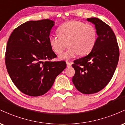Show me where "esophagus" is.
Wrapping results in <instances>:
<instances>
[{
	"label": "esophagus",
	"instance_id": "esophagus-1",
	"mask_svg": "<svg viewBox=\"0 0 125 125\" xmlns=\"http://www.w3.org/2000/svg\"><path fill=\"white\" fill-rule=\"evenodd\" d=\"M66 64H67V67H71L72 63H70L69 62H66Z\"/></svg>",
	"mask_w": 125,
	"mask_h": 125
}]
</instances>
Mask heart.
<instances>
[{
	"label": "heart",
	"mask_w": 125,
	"mask_h": 125,
	"mask_svg": "<svg viewBox=\"0 0 125 125\" xmlns=\"http://www.w3.org/2000/svg\"><path fill=\"white\" fill-rule=\"evenodd\" d=\"M59 36L51 35L49 38L51 48L54 53L60 54L69 45L66 52L61 54L59 58L67 60L79 54L85 56L91 52L97 41V31L91 24L73 21H67L57 29Z\"/></svg>",
	"instance_id": "b5f03b06"
}]
</instances>
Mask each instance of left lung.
Masks as SVG:
<instances>
[{"mask_svg":"<svg viewBox=\"0 0 125 125\" xmlns=\"http://www.w3.org/2000/svg\"><path fill=\"white\" fill-rule=\"evenodd\" d=\"M87 21L94 25L97 41L88 55L74 61L72 78L76 88L84 94L99 92L108 84L118 63L119 51L116 36L109 25L99 19Z\"/></svg>","mask_w":125,"mask_h":125,"instance_id":"1","label":"left lung"}]
</instances>
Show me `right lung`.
<instances>
[{
    "label": "right lung",
    "instance_id": "add662e5",
    "mask_svg": "<svg viewBox=\"0 0 125 125\" xmlns=\"http://www.w3.org/2000/svg\"><path fill=\"white\" fill-rule=\"evenodd\" d=\"M54 21L50 19L28 21L16 28L7 43L5 63L13 83L31 96L44 94L56 77L66 67L56 57L49 42Z\"/></svg>",
    "mask_w": 125,
    "mask_h": 125
}]
</instances>
